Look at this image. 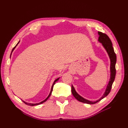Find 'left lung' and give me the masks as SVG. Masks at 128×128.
<instances>
[{"label":"left lung","mask_w":128,"mask_h":128,"mask_svg":"<svg viewBox=\"0 0 128 128\" xmlns=\"http://www.w3.org/2000/svg\"><path fill=\"white\" fill-rule=\"evenodd\" d=\"M98 34L99 36L98 38V42L100 43H101L102 44L103 48L106 50L107 54L110 58V78L109 82H108V83L107 84L106 90L104 91V93L102 96L100 97V98H99L98 100H96V101H90V100L84 98L83 96H80L78 93L76 92L72 85V92L74 96L78 101L88 104H94L96 102H98L104 97H106V96L110 94L112 84H113L116 75L115 64L116 62V54L114 52V50L113 47V45H112V42L110 40V38L108 37V36L106 34H104L100 32H98Z\"/></svg>","instance_id":"1"}]
</instances>
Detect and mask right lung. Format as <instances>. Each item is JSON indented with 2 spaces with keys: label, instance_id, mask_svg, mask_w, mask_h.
<instances>
[{
  "label": "right lung",
  "instance_id": "1",
  "mask_svg": "<svg viewBox=\"0 0 128 128\" xmlns=\"http://www.w3.org/2000/svg\"><path fill=\"white\" fill-rule=\"evenodd\" d=\"M20 42V41H19L18 42V44L16 45V46H15V47L13 48V50H12V52H11V54H10V56H11V55H12V52H13V51H14V49L16 47V46L18 45V44L19 43V42ZM60 78V77H59V78H56L54 81V82H53V84H52V87H51V91H50V94H48V97L46 98L45 100H44L43 101H42V102H39V103H36V104H32V103H29V102H24V100H22L23 101V102H24V104H27V105H29V106H36V105H38V104H42V103H43V102H45L46 100H47L48 99V98L50 97V96H51V94H52V91H53V86H54V85L55 84V83H56V81H58V80H59V79Z\"/></svg>",
  "mask_w": 128,
  "mask_h": 128
}]
</instances>
